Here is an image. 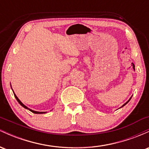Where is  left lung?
I'll list each match as a JSON object with an SVG mask.
<instances>
[{"mask_svg":"<svg viewBox=\"0 0 149 149\" xmlns=\"http://www.w3.org/2000/svg\"><path fill=\"white\" fill-rule=\"evenodd\" d=\"M131 98H132V97H130V100H128V101H127V102H126V103H125V104H123V106H122V107H124V106H125V104H127L128 103V102H130V100H131Z\"/></svg>","mask_w":149,"mask_h":149,"instance_id":"1","label":"left lung"}]
</instances>
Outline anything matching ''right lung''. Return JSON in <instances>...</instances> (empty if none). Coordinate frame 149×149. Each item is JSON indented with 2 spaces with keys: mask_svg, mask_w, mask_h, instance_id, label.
<instances>
[{
  "mask_svg": "<svg viewBox=\"0 0 149 149\" xmlns=\"http://www.w3.org/2000/svg\"><path fill=\"white\" fill-rule=\"evenodd\" d=\"M14 95H15V98H16V100H17V102H19V104H20V105L22 106V107H23L24 108H25V109H29V110L30 111H31L32 113H36V114H40V113H46V112H39V111H33V110H31V109H29L28 107H26V106L24 105V104H23L22 103V102H21V101H20L19 100V99H18V97L16 96V95H15V93H14Z\"/></svg>",
  "mask_w": 149,
  "mask_h": 149,
  "instance_id": "add662e5",
  "label": "right lung"
}]
</instances>
